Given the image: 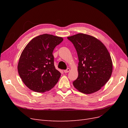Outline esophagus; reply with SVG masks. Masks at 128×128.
I'll return each instance as SVG.
<instances>
[{
  "label": "esophagus",
  "instance_id": "1",
  "mask_svg": "<svg viewBox=\"0 0 128 128\" xmlns=\"http://www.w3.org/2000/svg\"><path fill=\"white\" fill-rule=\"evenodd\" d=\"M69 71H70V69L69 68H67L66 70H64V72H65V73H67V72H68Z\"/></svg>",
  "mask_w": 128,
  "mask_h": 128
}]
</instances>
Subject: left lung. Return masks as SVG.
Returning <instances> with one entry per match:
<instances>
[{"instance_id": "1", "label": "left lung", "mask_w": 128, "mask_h": 128, "mask_svg": "<svg viewBox=\"0 0 128 128\" xmlns=\"http://www.w3.org/2000/svg\"><path fill=\"white\" fill-rule=\"evenodd\" d=\"M78 57L77 78L72 82L77 90L85 94L99 91L112 75L113 63L102 42L96 37L82 33L68 37Z\"/></svg>"}]
</instances>
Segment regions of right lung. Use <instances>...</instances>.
<instances>
[{
	"mask_svg": "<svg viewBox=\"0 0 128 128\" xmlns=\"http://www.w3.org/2000/svg\"><path fill=\"white\" fill-rule=\"evenodd\" d=\"M63 38L43 34L34 38L20 56L18 70L22 82L31 90L43 93L58 83L61 73L54 65L53 51Z\"/></svg>",
	"mask_w": 128,
	"mask_h": 128,
	"instance_id": "add662e5",
	"label": "right lung"
}]
</instances>
